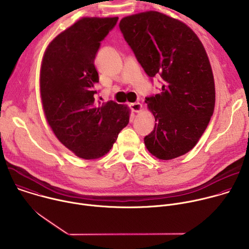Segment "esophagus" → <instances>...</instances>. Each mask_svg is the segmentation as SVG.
<instances>
[{
    "label": "esophagus",
    "instance_id": "esophagus-1",
    "mask_svg": "<svg viewBox=\"0 0 249 249\" xmlns=\"http://www.w3.org/2000/svg\"><path fill=\"white\" fill-rule=\"evenodd\" d=\"M130 107L133 112H140L142 110V104L140 102H134L130 104Z\"/></svg>",
    "mask_w": 249,
    "mask_h": 249
}]
</instances>
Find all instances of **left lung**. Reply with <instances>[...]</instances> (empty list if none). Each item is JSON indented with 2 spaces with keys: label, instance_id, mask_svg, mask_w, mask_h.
Segmentation results:
<instances>
[{
  "label": "left lung",
  "instance_id": "1",
  "mask_svg": "<svg viewBox=\"0 0 249 249\" xmlns=\"http://www.w3.org/2000/svg\"><path fill=\"white\" fill-rule=\"evenodd\" d=\"M119 26L145 72L163 83L160 93L145 100L156 120L146 148L162 160L185 155L215 108L214 76L202 42L184 22L156 11L125 17Z\"/></svg>",
  "mask_w": 249,
  "mask_h": 249
}]
</instances>
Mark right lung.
<instances>
[{
  "label": "right lung",
  "mask_w": 249,
  "mask_h": 249,
  "mask_svg": "<svg viewBox=\"0 0 249 249\" xmlns=\"http://www.w3.org/2000/svg\"><path fill=\"white\" fill-rule=\"evenodd\" d=\"M117 20L82 18L49 43L41 62L40 98L46 121L61 143L85 160L107 154L129 123L126 104L95 100V54Z\"/></svg>",
  "instance_id": "obj_1"
}]
</instances>
